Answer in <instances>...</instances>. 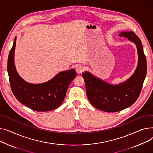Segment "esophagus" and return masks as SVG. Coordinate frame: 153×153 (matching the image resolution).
I'll list each match as a JSON object with an SVG mask.
<instances>
[{"label":"esophagus","instance_id":"obj_1","mask_svg":"<svg viewBox=\"0 0 153 153\" xmlns=\"http://www.w3.org/2000/svg\"><path fill=\"white\" fill-rule=\"evenodd\" d=\"M84 70H85V68H84V67H83V66H82V65H78V66L76 67V72H77L78 74H82V72H83Z\"/></svg>","mask_w":153,"mask_h":153}]
</instances>
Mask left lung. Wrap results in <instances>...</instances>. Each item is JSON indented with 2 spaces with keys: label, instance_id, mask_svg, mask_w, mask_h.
Wrapping results in <instances>:
<instances>
[{
  "label": "left lung",
  "instance_id": "left-lung-1",
  "mask_svg": "<svg viewBox=\"0 0 153 153\" xmlns=\"http://www.w3.org/2000/svg\"><path fill=\"white\" fill-rule=\"evenodd\" d=\"M119 36L127 38L137 46L138 63L133 75L126 82L112 85L88 71L82 74L89 102L96 109L107 112H119L133 104L140 96L146 75V59L138 36L127 31L121 33Z\"/></svg>",
  "mask_w": 153,
  "mask_h": 153
}]
</instances>
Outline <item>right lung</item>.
I'll list each match as a JSON object with an SVG mask.
<instances>
[{
  "label": "right lung",
  "instance_id": "obj_1",
  "mask_svg": "<svg viewBox=\"0 0 153 153\" xmlns=\"http://www.w3.org/2000/svg\"><path fill=\"white\" fill-rule=\"evenodd\" d=\"M16 38L9 53L7 71L13 94L16 100L29 108L38 112L56 109L64 101L67 89L76 75L74 69L61 71L46 83H29L17 73L14 63Z\"/></svg>",
  "mask_w": 153,
  "mask_h": 153
}]
</instances>
